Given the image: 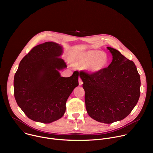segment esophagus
Wrapping results in <instances>:
<instances>
[{"instance_id":"obj_1","label":"esophagus","mask_w":153,"mask_h":153,"mask_svg":"<svg viewBox=\"0 0 153 153\" xmlns=\"http://www.w3.org/2000/svg\"><path fill=\"white\" fill-rule=\"evenodd\" d=\"M82 84H83V82H82V79H81L80 78H79V85H82Z\"/></svg>"}]
</instances>
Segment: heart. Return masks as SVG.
Returning a JSON list of instances; mask_svg holds the SVG:
<instances>
[{"instance_id":"heart-1","label":"heart","mask_w":153,"mask_h":153,"mask_svg":"<svg viewBox=\"0 0 153 153\" xmlns=\"http://www.w3.org/2000/svg\"><path fill=\"white\" fill-rule=\"evenodd\" d=\"M108 60V56L105 53L93 50L76 53L71 58V63L74 66L87 64V70L91 73H96L106 66Z\"/></svg>"}]
</instances>
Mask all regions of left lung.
I'll use <instances>...</instances> for the list:
<instances>
[{
  "label": "left lung",
  "instance_id": "1",
  "mask_svg": "<svg viewBox=\"0 0 153 153\" xmlns=\"http://www.w3.org/2000/svg\"><path fill=\"white\" fill-rule=\"evenodd\" d=\"M113 60L107 68L88 74L81 71L86 111L95 120L111 123L125 119L140 97V77L134 63L107 47Z\"/></svg>",
  "mask_w": 153,
  "mask_h": 153
}]
</instances>
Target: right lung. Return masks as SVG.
I'll use <instances>...</instances> for the list:
<instances>
[{
    "label": "right lung",
    "instance_id": "1",
    "mask_svg": "<svg viewBox=\"0 0 153 153\" xmlns=\"http://www.w3.org/2000/svg\"><path fill=\"white\" fill-rule=\"evenodd\" d=\"M63 48L47 42L34 47L20 61L14 78V97L27 116L36 122L50 123L60 119L66 102L79 85V72L69 77L59 71L67 67L60 57Z\"/></svg>",
    "mask_w": 153,
    "mask_h": 153
}]
</instances>
